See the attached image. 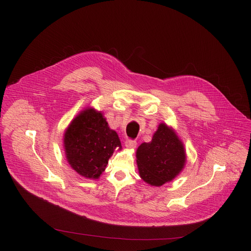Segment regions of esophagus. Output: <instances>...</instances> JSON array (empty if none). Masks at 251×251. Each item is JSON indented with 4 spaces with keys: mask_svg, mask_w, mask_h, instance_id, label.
<instances>
[{
    "mask_svg": "<svg viewBox=\"0 0 251 251\" xmlns=\"http://www.w3.org/2000/svg\"><path fill=\"white\" fill-rule=\"evenodd\" d=\"M136 146H137V142H136V140H133V139H127V140L125 141V147H126L127 149L133 150V149H135V148H136Z\"/></svg>",
    "mask_w": 251,
    "mask_h": 251,
    "instance_id": "esophagus-1",
    "label": "esophagus"
}]
</instances>
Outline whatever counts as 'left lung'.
<instances>
[{
    "label": "left lung",
    "mask_w": 251,
    "mask_h": 251,
    "mask_svg": "<svg viewBox=\"0 0 251 251\" xmlns=\"http://www.w3.org/2000/svg\"><path fill=\"white\" fill-rule=\"evenodd\" d=\"M136 157L140 177L153 186H162L174 179L186 160L182 142L174 131L163 123L151 142L140 144Z\"/></svg>",
    "instance_id": "left-lung-1"
}]
</instances>
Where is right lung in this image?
Listing matches in <instances>:
<instances>
[{"mask_svg":"<svg viewBox=\"0 0 251 251\" xmlns=\"http://www.w3.org/2000/svg\"><path fill=\"white\" fill-rule=\"evenodd\" d=\"M66 156L70 166L85 178L98 179L121 142L101 113L87 109L79 114L64 135Z\"/></svg>","mask_w":251,"mask_h":251,"instance_id":"1","label":"right lung"}]
</instances>
